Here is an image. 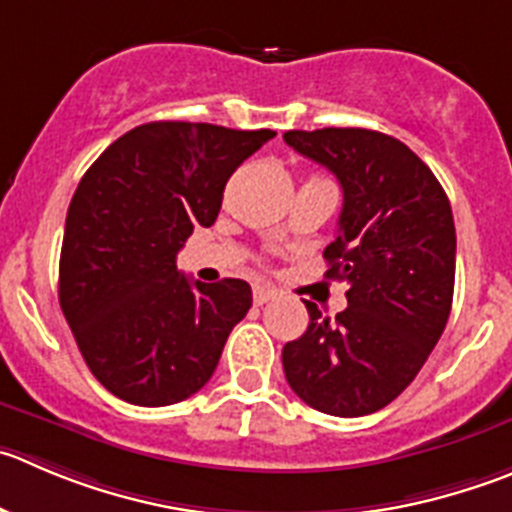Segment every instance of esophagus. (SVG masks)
I'll list each match as a JSON object with an SVG mask.
<instances>
[{"label":"esophagus","mask_w":512,"mask_h":512,"mask_svg":"<svg viewBox=\"0 0 512 512\" xmlns=\"http://www.w3.org/2000/svg\"><path fill=\"white\" fill-rule=\"evenodd\" d=\"M276 296V289L274 286H253V304H266V301H271Z\"/></svg>","instance_id":"obj_1"}]
</instances>
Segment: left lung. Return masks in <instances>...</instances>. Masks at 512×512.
I'll return each instance as SVG.
<instances>
[{"label":"left lung","mask_w":512,"mask_h":512,"mask_svg":"<svg viewBox=\"0 0 512 512\" xmlns=\"http://www.w3.org/2000/svg\"><path fill=\"white\" fill-rule=\"evenodd\" d=\"M286 145L337 175L344 203L324 248L347 281L334 319L304 301L309 326L281 352L286 382L324 415L362 417L410 387L442 337L455 289V221L440 180L392 135L289 130Z\"/></svg>","instance_id":"1"}]
</instances>
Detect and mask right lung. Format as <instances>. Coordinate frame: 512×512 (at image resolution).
I'll return each mask as SVG.
<instances>
[{
  "instance_id": "obj_1",
  "label": "right lung",
  "mask_w": 512,
  "mask_h": 512,
  "mask_svg": "<svg viewBox=\"0 0 512 512\" xmlns=\"http://www.w3.org/2000/svg\"><path fill=\"white\" fill-rule=\"evenodd\" d=\"M274 130L160 120L115 140L82 175L60 253V306L97 382L140 407L196 394L251 309L241 279L201 284L175 256L213 226L233 170Z\"/></svg>"
}]
</instances>
